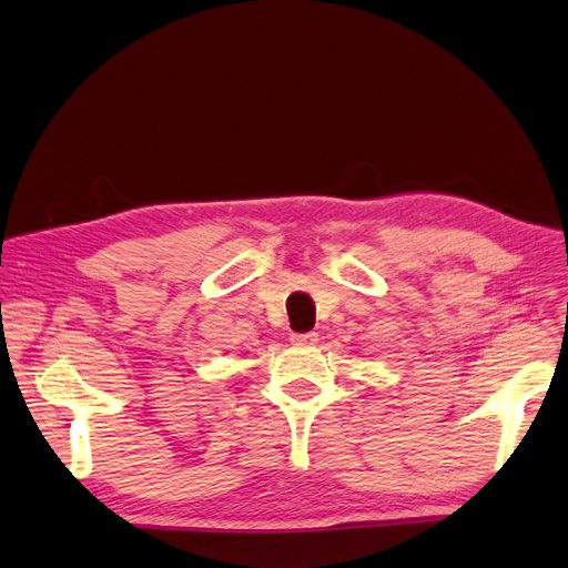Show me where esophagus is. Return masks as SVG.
<instances>
[{
    "label": "esophagus",
    "mask_w": 568,
    "mask_h": 568,
    "mask_svg": "<svg viewBox=\"0 0 568 568\" xmlns=\"http://www.w3.org/2000/svg\"><path fill=\"white\" fill-rule=\"evenodd\" d=\"M291 342L295 346H314L318 342L316 332H303V335H291Z\"/></svg>",
    "instance_id": "obj_1"
}]
</instances>
